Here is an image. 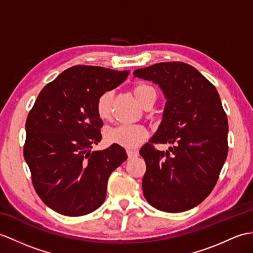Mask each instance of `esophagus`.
Listing matches in <instances>:
<instances>
[{"label":"esophagus","mask_w":253,"mask_h":253,"mask_svg":"<svg viewBox=\"0 0 253 253\" xmlns=\"http://www.w3.org/2000/svg\"><path fill=\"white\" fill-rule=\"evenodd\" d=\"M127 155L129 160H131V158L137 157L139 155L138 151H134V150H127Z\"/></svg>","instance_id":"esophagus-1"}]
</instances>
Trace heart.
I'll return each mask as SVG.
<instances>
[{
  "label": "heart",
  "mask_w": 253,
  "mask_h": 253,
  "mask_svg": "<svg viewBox=\"0 0 253 253\" xmlns=\"http://www.w3.org/2000/svg\"><path fill=\"white\" fill-rule=\"evenodd\" d=\"M133 95L138 102L142 105L155 100V90L150 85L140 83L133 87ZM113 92L109 90L101 93L97 99L96 112L99 119L108 120L111 114V103H112ZM149 137V132L141 125H119L108 128L104 132V139L111 144H117L126 149H134L143 143Z\"/></svg>",
  "instance_id": "obj_1"
}]
</instances>
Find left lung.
<instances>
[{"label": "left lung", "mask_w": 253, "mask_h": 253, "mask_svg": "<svg viewBox=\"0 0 253 253\" xmlns=\"http://www.w3.org/2000/svg\"><path fill=\"white\" fill-rule=\"evenodd\" d=\"M133 76L157 84L167 100L160 127L140 150L146 165L143 195L165 212L190 210L213 190L227 156L228 124L219 93L184 62L156 63ZM154 143L173 146L158 151Z\"/></svg>", "instance_id": "8db88e82"}]
</instances>
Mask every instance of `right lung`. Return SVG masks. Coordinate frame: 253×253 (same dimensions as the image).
Masks as SVG:
<instances>
[{
    "label": "right lung",
    "instance_id": "1",
    "mask_svg": "<svg viewBox=\"0 0 253 253\" xmlns=\"http://www.w3.org/2000/svg\"><path fill=\"white\" fill-rule=\"evenodd\" d=\"M128 74L127 70L74 66L47 84L35 100L26 122L23 156L38 195L56 212L79 216L98 209L110 174L127 160L117 144L90 149L102 139L98 97Z\"/></svg>",
    "mask_w": 253,
    "mask_h": 253
}]
</instances>
